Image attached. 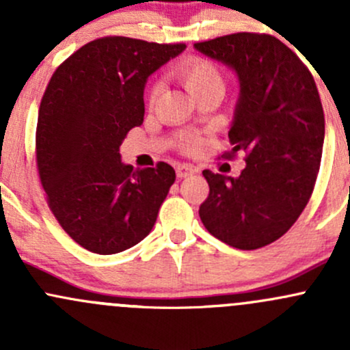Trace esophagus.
<instances>
[{
    "instance_id": "34e87169",
    "label": "esophagus",
    "mask_w": 350,
    "mask_h": 350,
    "mask_svg": "<svg viewBox=\"0 0 350 350\" xmlns=\"http://www.w3.org/2000/svg\"><path fill=\"white\" fill-rule=\"evenodd\" d=\"M196 172V167H193V165H188V164H179L178 167H176V176L178 178H186V176H191Z\"/></svg>"
}]
</instances>
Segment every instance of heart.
Returning a JSON list of instances; mask_svg holds the SVG:
<instances>
[{
    "label": "heart",
    "instance_id": "heart-1",
    "mask_svg": "<svg viewBox=\"0 0 350 350\" xmlns=\"http://www.w3.org/2000/svg\"><path fill=\"white\" fill-rule=\"evenodd\" d=\"M176 76L181 79L186 90L193 94V96H200L201 93L210 90H221L224 91V76H221L220 69L217 64L204 57H198L191 55L186 57L176 66ZM159 93H161V83H154L149 91V103H155ZM181 149L186 152H195L201 147V140L198 137H185L181 140Z\"/></svg>",
    "mask_w": 350,
    "mask_h": 350
}]
</instances>
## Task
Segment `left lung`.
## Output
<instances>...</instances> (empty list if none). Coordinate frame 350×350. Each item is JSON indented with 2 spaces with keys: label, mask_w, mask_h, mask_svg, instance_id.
I'll use <instances>...</instances> for the list:
<instances>
[{
  "label": "left lung",
  "mask_w": 350,
  "mask_h": 350,
  "mask_svg": "<svg viewBox=\"0 0 350 350\" xmlns=\"http://www.w3.org/2000/svg\"><path fill=\"white\" fill-rule=\"evenodd\" d=\"M195 47L237 72L241 98L228 132L245 154L239 178L203 171L210 186L200 206L204 228L235 249L269 245L310 201L322 161L325 116L315 79L301 59L267 33L224 35Z\"/></svg>",
  "instance_id": "8db88e82"
}]
</instances>
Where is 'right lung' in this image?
<instances>
[{
  "label": "right lung",
  "mask_w": 350,
  "mask_h": 350,
  "mask_svg": "<svg viewBox=\"0 0 350 350\" xmlns=\"http://www.w3.org/2000/svg\"><path fill=\"white\" fill-rule=\"evenodd\" d=\"M185 44L101 37L55 69L38 108L35 155L47 204L90 252H122L152 230L176 179L165 162L133 169L120 146L144 122L147 77Z\"/></svg>",
  "instance_id": "obj_1"
}]
</instances>
